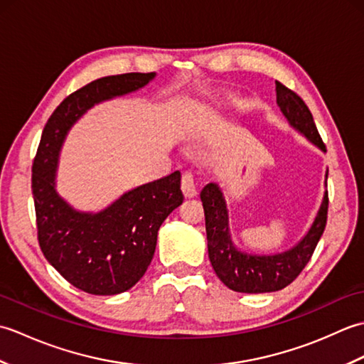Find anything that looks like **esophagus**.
<instances>
[{
	"instance_id": "1",
	"label": "esophagus",
	"mask_w": 364,
	"mask_h": 364,
	"mask_svg": "<svg viewBox=\"0 0 364 364\" xmlns=\"http://www.w3.org/2000/svg\"><path fill=\"white\" fill-rule=\"evenodd\" d=\"M181 189L183 194L186 197H196L197 196V184H196V176L192 172H184L181 178Z\"/></svg>"
}]
</instances>
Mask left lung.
<instances>
[{"mask_svg":"<svg viewBox=\"0 0 364 364\" xmlns=\"http://www.w3.org/2000/svg\"><path fill=\"white\" fill-rule=\"evenodd\" d=\"M277 103L294 128L304 133L319 149L326 150V144L322 142L313 115L304 100L278 81ZM200 198L205 210L208 255L213 269L222 283L236 292H274L291 284L311 259L316 245L327 225L328 192H326L313 227L294 249L272 257H258V255L237 252L231 244L225 202L220 189L214 183L206 184Z\"/></svg>","mask_w":364,"mask_h":364,"instance_id":"1","label":"left lung"}]
</instances>
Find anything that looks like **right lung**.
I'll use <instances>...</instances> for the list:
<instances>
[{"label": "right lung", "instance_id": "add662e5", "mask_svg": "<svg viewBox=\"0 0 364 364\" xmlns=\"http://www.w3.org/2000/svg\"><path fill=\"white\" fill-rule=\"evenodd\" d=\"M154 73L105 76L75 90L50 115L33 161L37 239L50 264L65 280L94 296L128 291L149 269L161 223L183 203L181 173L142 184L107 210H72L56 191L58 153L67 131L95 103L144 87Z\"/></svg>", "mask_w": 364, "mask_h": 364}]
</instances>
